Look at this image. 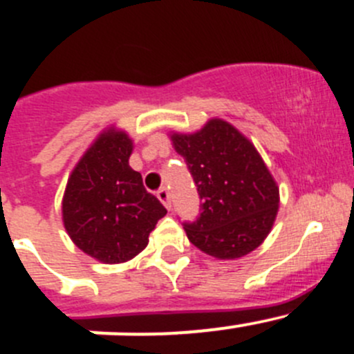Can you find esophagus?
Returning <instances> with one entry per match:
<instances>
[{"label": "esophagus", "mask_w": 354, "mask_h": 354, "mask_svg": "<svg viewBox=\"0 0 354 354\" xmlns=\"http://www.w3.org/2000/svg\"><path fill=\"white\" fill-rule=\"evenodd\" d=\"M157 197H159L160 202H162L167 209H171V195H169V190H167V187H160L159 190H157Z\"/></svg>", "instance_id": "34e87169"}]
</instances>
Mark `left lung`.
Listing matches in <instances>:
<instances>
[{"mask_svg":"<svg viewBox=\"0 0 354 354\" xmlns=\"http://www.w3.org/2000/svg\"><path fill=\"white\" fill-rule=\"evenodd\" d=\"M171 138L200 197L197 219L183 223L188 240L221 260L253 252L269 234L279 207V188L255 147L223 120Z\"/></svg>","mask_w":354,"mask_h":354,"instance_id":"1","label":"left lung"}]
</instances>
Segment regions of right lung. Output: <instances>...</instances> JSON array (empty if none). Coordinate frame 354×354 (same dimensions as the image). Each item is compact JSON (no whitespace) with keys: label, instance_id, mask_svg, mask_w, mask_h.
<instances>
[{"label":"right lung","instance_id":"1","mask_svg":"<svg viewBox=\"0 0 354 354\" xmlns=\"http://www.w3.org/2000/svg\"><path fill=\"white\" fill-rule=\"evenodd\" d=\"M130 154L127 133H102L73 169L63 197V223L73 243L104 263L138 255L167 212L130 167Z\"/></svg>","mask_w":354,"mask_h":354}]
</instances>
